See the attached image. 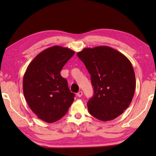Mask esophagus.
Here are the masks:
<instances>
[{"label": "esophagus", "instance_id": "1", "mask_svg": "<svg viewBox=\"0 0 156 156\" xmlns=\"http://www.w3.org/2000/svg\"><path fill=\"white\" fill-rule=\"evenodd\" d=\"M77 96H78V97H81L82 96H83V91H78V93H77Z\"/></svg>", "mask_w": 156, "mask_h": 156}]
</instances>
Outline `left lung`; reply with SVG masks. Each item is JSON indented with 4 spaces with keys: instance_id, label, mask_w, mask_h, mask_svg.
<instances>
[{
    "instance_id": "obj_1",
    "label": "left lung",
    "mask_w": 156,
    "mask_h": 156,
    "mask_svg": "<svg viewBox=\"0 0 156 156\" xmlns=\"http://www.w3.org/2000/svg\"><path fill=\"white\" fill-rule=\"evenodd\" d=\"M91 75L94 96L87 102L97 119H115L127 109L136 89L132 65L122 53L107 46L84 48L77 54Z\"/></svg>"
}]
</instances>
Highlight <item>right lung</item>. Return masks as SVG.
<instances>
[{
	"label": "right lung",
	"mask_w": 156,
	"mask_h": 156,
	"mask_svg": "<svg viewBox=\"0 0 156 156\" xmlns=\"http://www.w3.org/2000/svg\"><path fill=\"white\" fill-rule=\"evenodd\" d=\"M75 52L60 46L44 49L28 65L23 76V94L39 119L51 123L64 116L74 100L60 71Z\"/></svg>",
	"instance_id": "add662e5"
}]
</instances>
